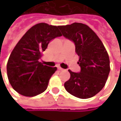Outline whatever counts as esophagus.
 Segmentation results:
<instances>
[{
  "instance_id": "1",
  "label": "esophagus",
  "mask_w": 121,
  "mask_h": 121,
  "mask_svg": "<svg viewBox=\"0 0 121 121\" xmlns=\"http://www.w3.org/2000/svg\"><path fill=\"white\" fill-rule=\"evenodd\" d=\"M57 69H58V70H59V71H64V69H62V68H61V67H58Z\"/></svg>"
}]
</instances>
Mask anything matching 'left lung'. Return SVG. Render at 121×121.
Masks as SVG:
<instances>
[{"mask_svg":"<svg viewBox=\"0 0 121 121\" xmlns=\"http://www.w3.org/2000/svg\"><path fill=\"white\" fill-rule=\"evenodd\" d=\"M59 29L64 36L73 42L81 67V71L78 73L69 70L71 77L65 82L64 87L76 97L90 98L104 87L108 78V53L101 40L88 26L75 22L60 26Z\"/></svg>","mask_w":121,"mask_h":121,"instance_id":"8db88e82","label":"left lung"}]
</instances>
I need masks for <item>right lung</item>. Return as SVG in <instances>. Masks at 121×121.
<instances>
[{"mask_svg":"<svg viewBox=\"0 0 121 121\" xmlns=\"http://www.w3.org/2000/svg\"><path fill=\"white\" fill-rule=\"evenodd\" d=\"M59 26L45 23L32 26L17 43L7 64L8 78L20 95L34 97L43 92L57 67L43 65L39 60L49 43L61 36Z\"/></svg>","mask_w":121,"mask_h":121,"instance_id":"right-lung-1","label":"right lung"}]
</instances>
